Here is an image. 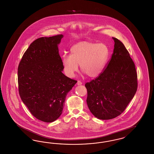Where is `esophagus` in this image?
<instances>
[{
    "label": "esophagus",
    "mask_w": 154,
    "mask_h": 154,
    "mask_svg": "<svg viewBox=\"0 0 154 154\" xmlns=\"http://www.w3.org/2000/svg\"><path fill=\"white\" fill-rule=\"evenodd\" d=\"M82 84V83L80 81H78L77 82V84L78 85H80Z\"/></svg>",
    "instance_id": "obj_1"
}]
</instances>
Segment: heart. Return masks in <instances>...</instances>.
I'll use <instances>...</instances> for the list:
<instances>
[{
	"mask_svg": "<svg viewBox=\"0 0 154 154\" xmlns=\"http://www.w3.org/2000/svg\"><path fill=\"white\" fill-rule=\"evenodd\" d=\"M70 55L63 57L62 63L64 73L73 77L80 66L81 70L90 78H96L102 73L107 62L109 50L103 43L82 42L70 48Z\"/></svg>",
	"mask_w": 154,
	"mask_h": 154,
	"instance_id": "b5f03b06",
	"label": "heart"
}]
</instances>
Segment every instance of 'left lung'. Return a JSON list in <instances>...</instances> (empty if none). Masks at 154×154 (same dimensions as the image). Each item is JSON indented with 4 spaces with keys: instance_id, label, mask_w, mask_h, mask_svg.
<instances>
[{
    "instance_id": "obj_1",
    "label": "left lung",
    "mask_w": 154,
    "mask_h": 154,
    "mask_svg": "<svg viewBox=\"0 0 154 154\" xmlns=\"http://www.w3.org/2000/svg\"><path fill=\"white\" fill-rule=\"evenodd\" d=\"M107 67L95 80L85 84L87 103L95 117L107 120L117 117L125 110L137 88L135 65L124 44L117 38Z\"/></svg>"
}]
</instances>
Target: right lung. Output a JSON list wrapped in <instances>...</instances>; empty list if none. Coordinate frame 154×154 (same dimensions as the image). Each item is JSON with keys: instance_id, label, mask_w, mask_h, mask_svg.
I'll return each instance as SVG.
<instances>
[{"instance_id": "right-lung-1", "label": "right lung", "mask_w": 154, "mask_h": 154, "mask_svg": "<svg viewBox=\"0 0 154 154\" xmlns=\"http://www.w3.org/2000/svg\"><path fill=\"white\" fill-rule=\"evenodd\" d=\"M63 37L60 35L35 40L18 68L21 100L35 117L45 122L60 116L66 95L77 82L62 73L58 45Z\"/></svg>"}]
</instances>
